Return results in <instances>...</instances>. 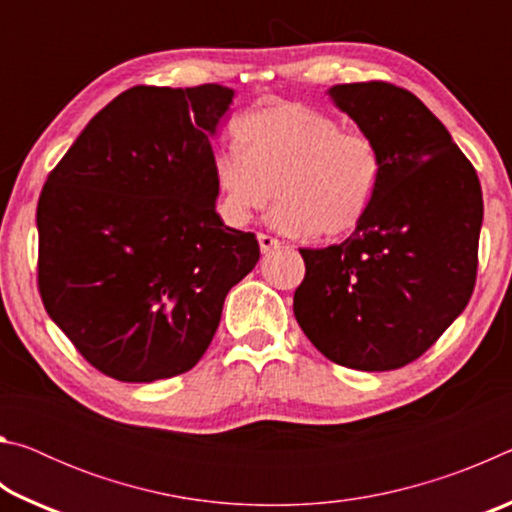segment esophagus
<instances>
[{
    "label": "esophagus",
    "mask_w": 512,
    "mask_h": 512,
    "mask_svg": "<svg viewBox=\"0 0 512 512\" xmlns=\"http://www.w3.org/2000/svg\"><path fill=\"white\" fill-rule=\"evenodd\" d=\"M257 241H259V248H262V253L266 255V253H271V250H277L282 246V241L280 239H275V237H271V235H264V232H259L257 235Z\"/></svg>",
    "instance_id": "1"
}]
</instances>
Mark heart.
<instances>
[{
	"mask_svg": "<svg viewBox=\"0 0 512 512\" xmlns=\"http://www.w3.org/2000/svg\"><path fill=\"white\" fill-rule=\"evenodd\" d=\"M237 146L214 158L219 212L246 225L277 196L271 223L296 237H345L375 207L384 158L363 131H345L327 112L305 103H275L235 121Z\"/></svg>",
	"mask_w": 512,
	"mask_h": 512,
	"instance_id": "heart-1",
	"label": "heart"
}]
</instances>
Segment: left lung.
<instances>
[{"label":"left lung","mask_w":512,"mask_h":512,"mask_svg":"<svg viewBox=\"0 0 512 512\" xmlns=\"http://www.w3.org/2000/svg\"><path fill=\"white\" fill-rule=\"evenodd\" d=\"M329 97L377 142L384 178L368 219L343 244L300 248L305 280L293 314L329 361L395 370L422 357L472 298L481 183L409 90L343 83Z\"/></svg>","instance_id":"obj_1"}]
</instances>
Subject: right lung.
<instances>
[{
    "label": "right lung",
    "instance_id": "right-lung-1",
    "mask_svg": "<svg viewBox=\"0 0 512 512\" xmlns=\"http://www.w3.org/2000/svg\"><path fill=\"white\" fill-rule=\"evenodd\" d=\"M235 92L135 85L99 110L42 187L38 291L51 320L103 375H183L253 271V232L216 214L210 137Z\"/></svg>",
    "mask_w": 512,
    "mask_h": 512
}]
</instances>
